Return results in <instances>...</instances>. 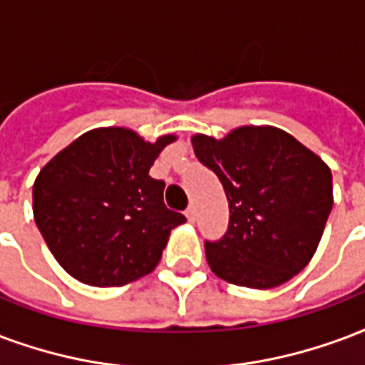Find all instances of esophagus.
Listing matches in <instances>:
<instances>
[{
  "label": "esophagus",
  "mask_w": 365,
  "mask_h": 365,
  "mask_svg": "<svg viewBox=\"0 0 365 365\" xmlns=\"http://www.w3.org/2000/svg\"><path fill=\"white\" fill-rule=\"evenodd\" d=\"M185 217H187V220H190V222H195V207H193V205H191V207H187V210H185Z\"/></svg>",
  "instance_id": "1"
}]
</instances>
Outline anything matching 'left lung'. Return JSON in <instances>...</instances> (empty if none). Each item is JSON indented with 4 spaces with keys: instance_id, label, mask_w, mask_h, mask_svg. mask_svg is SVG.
I'll return each mask as SVG.
<instances>
[{
    "instance_id": "8db88e82",
    "label": "left lung",
    "mask_w": 365,
    "mask_h": 365,
    "mask_svg": "<svg viewBox=\"0 0 365 365\" xmlns=\"http://www.w3.org/2000/svg\"><path fill=\"white\" fill-rule=\"evenodd\" d=\"M195 156L218 175L228 232L207 242L210 271L230 284L267 290L288 282L317 251L333 209L331 168L272 125H242L222 139L195 133Z\"/></svg>"
}]
</instances>
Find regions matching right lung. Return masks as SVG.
Instances as JSON below:
<instances>
[{
	"mask_svg": "<svg viewBox=\"0 0 365 365\" xmlns=\"http://www.w3.org/2000/svg\"><path fill=\"white\" fill-rule=\"evenodd\" d=\"M175 139L162 135L150 143L129 128H96L40 170L34 222L67 274L106 288L155 271L170 232L185 222L166 209L164 182L148 175Z\"/></svg>",
	"mask_w": 365,
	"mask_h": 365,
	"instance_id": "add662e5",
	"label": "right lung"
}]
</instances>
